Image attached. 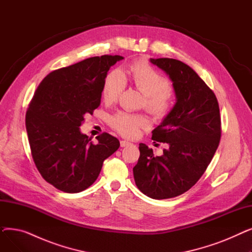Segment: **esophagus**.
<instances>
[{
    "instance_id": "34e87169",
    "label": "esophagus",
    "mask_w": 252,
    "mask_h": 252,
    "mask_svg": "<svg viewBox=\"0 0 252 252\" xmlns=\"http://www.w3.org/2000/svg\"><path fill=\"white\" fill-rule=\"evenodd\" d=\"M128 145H130V143L128 141H126V140L121 141V147H126V146H128Z\"/></svg>"
}]
</instances>
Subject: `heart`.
Listing matches in <instances>:
<instances>
[{
    "mask_svg": "<svg viewBox=\"0 0 252 252\" xmlns=\"http://www.w3.org/2000/svg\"><path fill=\"white\" fill-rule=\"evenodd\" d=\"M133 85L146 97L147 109L157 117H164L174 106L175 94L168 79L155 70L145 60H138L128 69ZM126 85L125 73L114 69L106 75L102 97L105 102H113L122 95ZM110 126L126 137H136L140 128L149 126L148 118L143 114L119 111L109 117Z\"/></svg>",
    "mask_w": 252,
    "mask_h": 252,
    "instance_id": "heart-1",
    "label": "heart"
}]
</instances>
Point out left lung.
Wrapping results in <instances>:
<instances>
[{"label":"left lung","instance_id":"1","mask_svg":"<svg viewBox=\"0 0 252 252\" xmlns=\"http://www.w3.org/2000/svg\"><path fill=\"white\" fill-rule=\"evenodd\" d=\"M150 61L168 74L177 102L152 130L153 141L168 145L163 155L154 156L141 143L133 171L142 193L167 199L187 192L204 174L220 144V115L215 93L189 65L171 58Z\"/></svg>","mask_w":252,"mask_h":252}]
</instances>
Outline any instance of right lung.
<instances>
[{
	"label": "right lung",
	"instance_id": "1",
	"mask_svg": "<svg viewBox=\"0 0 252 252\" xmlns=\"http://www.w3.org/2000/svg\"><path fill=\"white\" fill-rule=\"evenodd\" d=\"M123 59L119 55L85 59L52 71L34 92L25 116L32 159L42 177L60 191L89 188L103 161L119 148V141L107 133L93 144L79 126L85 115L100 106L104 79Z\"/></svg>",
	"mask_w": 252,
	"mask_h": 252
}]
</instances>
